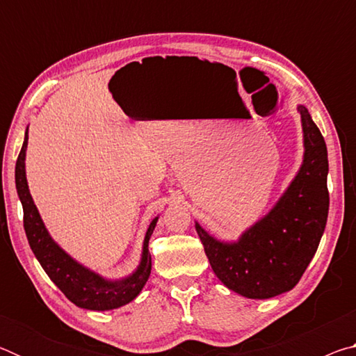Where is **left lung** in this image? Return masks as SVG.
Instances as JSON below:
<instances>
[{
    "label": "left lung",
    "mask_w": 356,
    "mask_h": 356,
    "mask_svg": "<svg viewBox=\"0 0 356 356\" xmlns=\"http://www.w3.org/2000/svg\"><path fill=\"white\" fill-rule=\"evenodd\" d=\"M305 160L276 206L237 243H221L196 222L218 280L246 298H272L297 286L321 243L328 216L327 144L311 114L298 106Z\"/></svg>",
    "instance_id": "8db88e82"
}]
</instances>
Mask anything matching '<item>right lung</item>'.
<instances>
[{"instance_id":"right-lung-1","label":"right lung","mask_w":356,"mask_h":356,"mask_svg":"<svg viewBox=\"0 0 356 356\" xmlns=\"http://www.w3.org/2000/svg\"><path fill=\"white\" fill-rule=\"evenodd\" d=\"M28 146V130L25 134L22 150L17 159L15 165V186L17 193L23 206V227H25L29 246L38 257L42 268L50 276V280L61 289V292L67 297L72 303L84 309L92 311H106L114 309L119 306L130 303L138 297L141 289L146 284L150 275V252H149V238L152 236L156 220H152L146 232L143 246V259L136 272L122 281H105L95 275L91 270L84 268L83 265L75 262L69 254L59 248L48 236L40 215L35 209L33 197L29 195L26 174H25V152Z\"/></svg>"}]
</instances>
